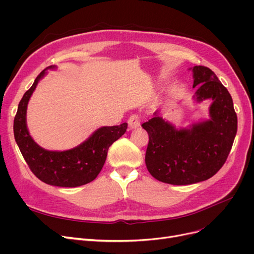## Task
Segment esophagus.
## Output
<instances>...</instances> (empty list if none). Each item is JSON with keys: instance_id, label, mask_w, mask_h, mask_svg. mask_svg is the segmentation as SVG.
<instances>
[{"instance_id": "esophagus-1", "label": "esophagus", "mask_w": 254, "mask_h": 254, "mask_svg": "<svg viewBox=\"0 0 254 254\" xmlns=\"http://www.w3.org/2000/svg\"><path fill=\"white\" fill-rule=\"evenodd\" d=\"M127 123H128V126L130 128H137L141 125V117L138 114H132L128 118Z\"/></svg>"}]
</instances>
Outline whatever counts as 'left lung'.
<instances>
[{"label": "left lung", "instance_id": "1", "mask_svg": "<svg viewBox=\"0 0 254 254\" xmlns=\"http://www.w3.org/2000/svg\"><path fill=\"white\" fill-rule=\"evenodd\" d=\"M197 103L211 100L208 120L176 128L154 112L142 125L149 142L145 163L150 174L169 184L189 185L205 181L221 169L232 149L238 120L233 99L217 76L204 65L190 69Z\"/></svg>", "mask_w": 254, "mask_h": 254}]
</instances>
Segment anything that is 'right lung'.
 I'll use <instances>...</instances> for the list:
<instances>
[{
  "label": "right lung",
  "instance_id": "1",
  "mask_svg": "<svg viewBox=\"0 0 254 254\" xmlns=\"http://www.w3.org/2000/svg\"><path fill=\"white\" fill-rule=\"evenodd\" d=\"M56 68V65H50L47 69ZM47 69L37 76L19 102L13 126L14 138L24 161L37 178L60 188H77L97 178L109 147L127 131V124L100 127L86 141L69 150L50 151L40 147L26 127V109L38 82L45 76Z\"/></svg>",
  "mask_w": 254,
  "mask_h": 254
}]
</instances>
